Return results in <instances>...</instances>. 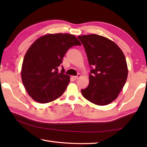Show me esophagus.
Segmentation results:
<instances>
[{
	"label": "esophagus",
	"mask_w": 147,
	"mask_h": 147,
	"mask_svg": "<svg viewBox=\"0 0 147 147\" xmlns=\"http://www.w3.org/2000/svg\"><path fill=\"white\" fill-rule=\"evenodd\" d=\"M80 76H81V74H78L77 76H72V78H73L74 80H77V79H78Z\"/></svg>",
	"instance_id": "34e87169"
}]
</instances>
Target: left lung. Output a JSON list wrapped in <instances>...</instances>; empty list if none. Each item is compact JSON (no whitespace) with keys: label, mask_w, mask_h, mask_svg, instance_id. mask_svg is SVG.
<instances>
[{"label":"left lung","mask_w":147,"mask_h":147,"mask_svg":"<svg viewBox=\"0 0 147 147\" xmlns=\"http://www.w3.org/2000/svg\"><path fill=\"white\" fill-rule=\"evenodd\" d=\"M78 38L85 48L89 65L93 67L89 76V86L82 89V94L96 105L110 104L118 97L127 79L125 56L115 42L104 36L89 34Z\"/></svg>","instance_id":"left-lung-1"}]
</instances>
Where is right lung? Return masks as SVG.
<instances>
[{
  "mask_svg": "<svg viewBox=\"0 0 147 147\" xmlns=\"http://www.w3.org/2000/svg\"><path fill=\"white\" fill-rule=\"evenodd\" d=\"M81 43L74 35L48 34L37 39L24 57L22 82L30 96L39 103H48L62 95L70 76L58 73V67L67 50Z\"/></svg>",
  "mask_w": 147,
  "mask_h": 147,
  "instance_id": "1",
  "label": "right lung"
}]
</instances>
